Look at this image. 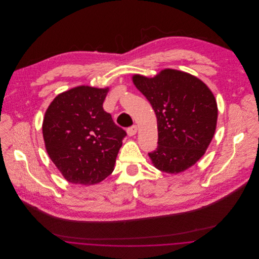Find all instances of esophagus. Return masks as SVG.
I'll return each instance as SVG.
<instances>
[{"instance_id":"obj_1","label":"esophagus","mask_w":259,"mask_h":259,"mask_svg":"<svg viewBox=\"0 0 259 259\" xmlns=\"http://www.w3.org/2000/svg\"><path fill=\"white\" fill-rule=\"evenodd\" d=\"M137 131H138L137 125H133V126L128 127L126 132H127V135H128L130 137H133V136H135V135L137 134Z\"/></svg>"}]
</instances>
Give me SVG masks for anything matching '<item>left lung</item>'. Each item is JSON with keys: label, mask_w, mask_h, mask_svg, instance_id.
Here are the masks:
<instances>
[{"label": "left lung", "mask_w": 259, "mask_h": 259, "mask_svg": "<svg viewBox=\"0 0 259 259\" xmlns=\"http://www.w3.org/2000/svg\"><path fill=\"white\" fill-rule=\"evenodd\" d=\"M157 117L158 146L149 153L152 163L167 174L194 165L208 148L217 128L218 104L202 80L176 69L156 76H133Z\"/></svg>", "instance_id": "obj_1"}]
</instances>
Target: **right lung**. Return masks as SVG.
<instances>
[{
	"label": "right lung",
	"mask_w": 259,
	"mask_h": 259,
	"mask_svg": "<svg viewBox=\"0 0 259 259\" xmlns=\"http://www.w3.org/2000/svg\"><path fill=\"white\" fill-rule=\"evenodd\" d=\"M107 93L108 88L79 85L59 94L45 113L46 150L69 183L95 185L114 169L126 133L103 109Z\"/></svg>",
	"instance_id": "obj_1"
}]
</instances>
